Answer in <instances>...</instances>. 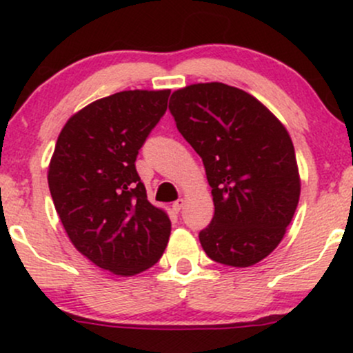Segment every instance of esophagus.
I'll return each mask as SVG.
<instances>
[{
  "instance_id": "1",
  "label": "esophagus",
  "mask_w": 353,
  "mask_h": 353,
  "mask_svg": "<svg viewBox=\"0 0 353 353\" xmlns=\"http://www.w3.org/2000/svg\"><path fill=\"white\" fill-rule=\"evenodd\" d=\"M184 204H185L184 199H177L176 202H172V210L174 212H179V210L184 208Z\"/></svg>"
}]
</instances>
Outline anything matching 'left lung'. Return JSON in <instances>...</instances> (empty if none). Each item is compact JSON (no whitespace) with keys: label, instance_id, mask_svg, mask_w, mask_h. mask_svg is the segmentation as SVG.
<instances>
[{"label":"left lung","instance_id":"1","mask_svg":"<svg viewBox=\"0 0 353 353\" xmlns=\"http://www.w3.org/2000/svg\"><path fill=\"white\" fill-rule=\"evenodd\" d=\"M169 109L212 188L202 249L219 264H257L281 244L301 197L289 132L261 101L224 83L177 89Z\"/></svg>","mask_w":353,"mask_h":353}]
</instances>
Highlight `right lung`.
<instances>
[{"mask_svg":"<svg viewBox=\"0 0 353 353\" xmlns=\"http://www.w3.org/2000/svg\"><path fill=\"white\" fill-rule=\"evenodd\" d=\"M169 94L134 89L94 101L68 119L52 152L48 184L68 237L116 275L152 267L171 236L168 214L148 201L134 164Z\"/></svg>","mask_w":353,"mask_h":353,"instance_id":"1","label":"right lung"}]
</instances>
